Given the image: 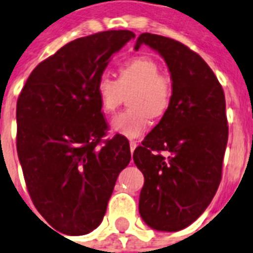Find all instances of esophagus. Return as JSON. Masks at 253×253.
Returning <instances> with one entry per match:
<instances>
[{"label":"esophagus","mask_w":253,"mask_h":253,"mask_svg":"<svg viewBox=\"0 0 253 253\" xmlns=\"http://www.w3.org/2000/svg\"><path fill=\"white\" fill-rule=\"evenodd\" d=\"M136 146H138V144H136V142H135V140H131V142H130V150H131V152H134V150H135V148H136Z\"/></svg>","instance_id":"34e87169"}]
</instances>
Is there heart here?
<instances>
[{
  "label": "heart",
  "instance_id": "heart-1",
  "mask_svg": "<svg viewBox=\"0 0 253 253\" xmlns=\"http://www.w3.org/2000/svg\"><path fill=\"white\" fill-rule=\"evenodd\" d=\"M131 109L111 121V132L128 139L139 138L148 130L152 117L167 113L172 99V81L161 73L155 59L136 55L118 67V80L102 75L95 84L96 99L105 114H113L128 94Z\"/></svg>",
  "mask_w": 253,
  "mask_h": 253
}]
</instances>
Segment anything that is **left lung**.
Wrapping results in <instances>:
<instances>
[{"mask_svg":"<svg viewBox=\"0 0 253 253\" xmlns=\"http://www.w3.org/2000/svg\"><path fill=\"white\" fill-rule=\"evenodd\" d=\"M142 45L167 63L172 99L132 155L144 176L139 213L152 229L175 232L203 213L220 184L228 140L224 91L211 67L186 45L150 33L138 37L135 50Z\"/></svg>","mask_w":253,"mask_h":253,"instance_id":"left-lung-1","label":"left lung"}]
</instances>
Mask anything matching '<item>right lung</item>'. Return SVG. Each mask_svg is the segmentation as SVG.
Instances as JSON below:
<instances>
[{"label":"right lung","instance_id":"obj_1","mask_svg":"<svg viewBox=\"0 0 253 253\" xmlns=\"http://www.w3.org/2000/svg\"><path fill=\"white\" fill-rule=\"evenodd\" d=\"M135 38L109 30L69 42L32 71L17 101V152L37 211L65 235L101 224L119 172L130 163L122 135L107 131L95 84Z\"/></svg>","mask_w":253,"mask_h":253}]
</instances>
